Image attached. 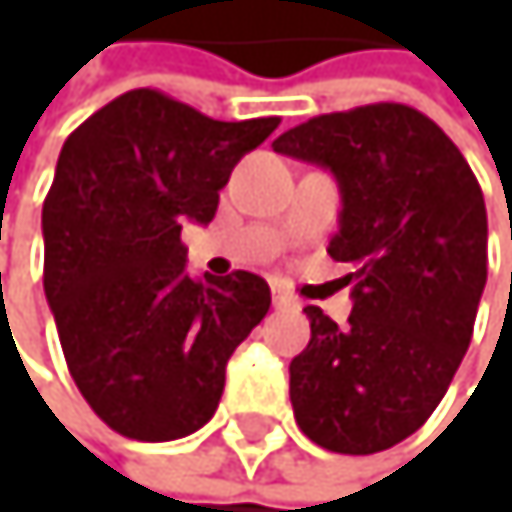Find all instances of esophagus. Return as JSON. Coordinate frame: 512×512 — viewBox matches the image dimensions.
<instances>
[{
	"label": "esophagus",
	"instance_id": "34e87169",
	"mask_svg": "<svg viewBox=\"0 0 512 512\" xmlns=\"http://www.w3.org/2000/svg\"><path fill=\"white\" fill-rule=\"evenodd\" d=\"M273 307H276V310H294V307H298V301H294L285 288H276V285H273Z\"/></svg>",
	"mask_w": 512,
	"mask_h": 512
}]
</instances>
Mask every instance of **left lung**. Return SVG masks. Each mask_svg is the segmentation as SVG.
I'll return each mask as SVG.
<instances>
[{
  "label": "left lung",
  "mask_w": 512,
  "mask_h": 512,
  "mask_svg": "<svg viewBox=\"0 0 512 512\" xmlns=\"http://www.w3.org/2000/svg\"><path fill=\"white\" fill-rule=\"evenodd\" d=\"M273 150L338 178L328 254L353 270L347 325L304 310L310 344L288 365L294 421L328 451L375 455L424 427L470 347L488 276L479 181L451 137L405 104L313 116Z\"/></svg>",
  "instance_id": "1"
}]
</instances>
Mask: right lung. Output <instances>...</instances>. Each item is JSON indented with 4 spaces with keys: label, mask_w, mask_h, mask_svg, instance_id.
Listing matches in <instances>:
<instances>
[{
    "label": "right lung",
    "mask_w": 512,
    "mask_h": 512,
    "mask_svg": "<svg viewBox=\"0 0 512 512\" xmlns=\"http://www.w3.org/2000/svg\"><path fill=\"white\" fill-rule=\"evenodd\" d=\"M276 125L134 88L67 137L42 205V282L70 375L110 430L168 442L211 421L270 285L190 276L181 227L214 218L233 165Z\"/></svg>",
    "instance_id": "obj_1"
}]
</instances>
